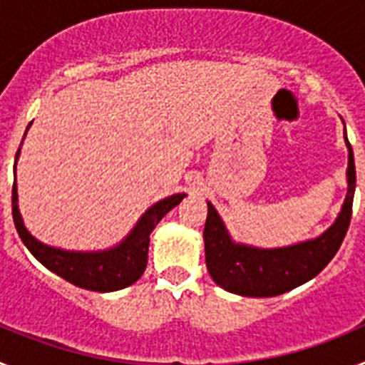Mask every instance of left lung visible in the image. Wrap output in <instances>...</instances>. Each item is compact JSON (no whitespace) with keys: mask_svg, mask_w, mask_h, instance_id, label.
Segmentation results:
<instances>
[{"mask_svg":"<svg viewBox=\"0 0 365 365\" xmlns=\"http://www.w3.org/2000/svg\"><path fill=\"white\" fill-rule=\"evenodd\" d=\"M344 138L349 153L346 199L333 225L324 234L316 235L312 240L278 248H261L237 243L228 234L214 205L206 202L208 215L202 232L206 267L212 279L221 289L240 296L270 298L307 283L327 267L329 261L338 252L349 228L354 185H356L353 148L347 140V135H344Z\"/></svg>","mask_w":365,"mask_h":365,"instance_id":"left-lung-1","label":"left lung"}]
</instances>
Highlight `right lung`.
<instances>
[{
	"mask_svg": "<svg viewBox=\"0 0 365 365\" xmlns=\"http://www.w3.org/2000/svg\"><path fill=\"white\" fill-rule=\"evenodd\" d=\"M29 130V128H27ZM27 135V131H25ZM24 135V140H25ZM21 140V144H24ZM19 150L16 153V163H18ZM16 177V164H14ZM186 193H175L166 199H160L150 206L140 219L137 221L131 232L125 235L118 245L106 250H66V248L51 247V245L41 243L31 232L25 228V222L18 206V188L12 186V215H14V225L19 237L24 241L29 252L40 261L45 269L58 274L60 278L73 285L86 289V291L95 292H113L120 291L125 287L133 285L144 274L148 265V247H150V234L153 228L159 225L160 219L168 212L175 208Z\"/></svg>",
	"mask_w": 365,
	"mask_h": 365,
	"instance_id": "obj_1",
	"label": "right lung"
}]
</instances>
